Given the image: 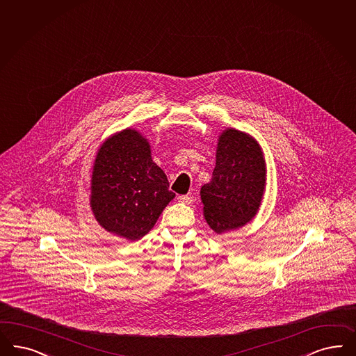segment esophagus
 I'll return each instance as SVG.
<instances>
[{"instance_id": "esophagus-1", "label": "esophagus", "mask_w": 356, "mask_h": 356, "mask_svg": "<svg viewBox=\"0 0 356 356\" xmlns=\"http://www.w3.org/2000/svg\"><path fill=\"white\" fill-rule=\"evenodd\" d=\"M178 199H179V202L184 203V204H191V203H193V197H191V195H181Z\"/></svg>"}]
</instances>
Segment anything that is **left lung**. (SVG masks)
Instances as JSON below:
<instances>
[{
  "label": "left lung",
  "mask_w": 356,
  "mask_h": 356,
  "mask_svg": "<svg viewBox=\"0 0 356 356\" xmlns=\"http://www.w3.org/2000/svg\"><path fill=\"white\" fill-rule=\"evenodd\" d=\"M266 184L260 144L248 133L227 128L216 146V163L200 188L203 215L218 235L237 229L256 216Z\"/></svg>",
  "instance_id": "8db88e82"
}]
</instances>
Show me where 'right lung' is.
Returning a JSON list of instances; mask_svg holds the SVG:
<instances>
[{"label":"right lung","mask_w":356,"mask_h":356,"mask_svg":"<svg viewBox=\"0 0 356 356\" xmlns=\"http://www.w3.org/2000/svg\"><path fill=\"white\" fill-rule=\"evenodd\" d=\"M175 194L152 159L145 137L132 128L109 136L93 162L90 206L106 232L138 240L154 227Z\"/></svg>","instance_id":"right-lung-1"}]
</instances>
